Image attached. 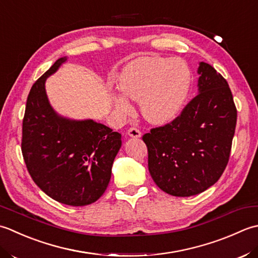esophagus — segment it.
Masks as SVG:
<instances>
[{
    "label": "esophagus",
    "instance_id": "1",
    "mask_svg": "<svg viewBox=\"0 0 258 258\" xmlns=\"http://www.w3.org/2000/svg\"><path fill=\"white\" fill-rule=\"evenodd\" d=\"M127 134L129 137H133V138H140L141 137V133L140 130H138L137 128H129V130L127 131Z\"/></svg>",
    "mask_w": 258,
    "mask_h": 258
}]
</instances>
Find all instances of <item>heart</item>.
Here are the masks:
<instances>
[{"instance_id": "1", "label": "heart", "mask_w": 258, "mask_h": 258, "mask_svg": "<svg viewBox=\"0 0 258 258\" xmlns=\"http://www.w3.org/2000/svg\"><path fill=\"white\" fill-rule=\"evenodd\" d=\"M190 85L191 72L186 62L161 56L137 57L122 68L118 77L120 92L140 101L144 118L156 125L169 123L179 115ZM124 97L118 93L112 96L120 112H128L131 108Z\"/></svg>"}]
</instances>
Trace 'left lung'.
Returning <instances> with one entry per match:
<instances>
[{"label": "left lung", "mask_w": 258, "mask_h": 258, "mask_svg": "<svg viewBox=\"0 0 258 258\" xmlns=\"http://www.w3.org/2000/svg\"><path fill=\"white\" fill-rule=\"evenodd\" d=\"M198 94L180 115L143 137L148 168L161 190L189 197L206 190L228 164L237 110L227 81L208 63H199Z\"/></svg>", "instance_id": "8db88e82"}]
</instances>
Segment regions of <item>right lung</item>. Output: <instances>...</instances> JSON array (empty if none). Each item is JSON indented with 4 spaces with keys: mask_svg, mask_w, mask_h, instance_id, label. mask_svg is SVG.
<instances>
[{
    "mask_svg": "<svg viewBox=\"0 0 258 258\" xmlns=\"http://www.w3.org/2000/svg\"><path fill=\"white\" fill-rule=\"evenodd\" d=\"M67 61L57 59L35 81L26 100L22 155L42 191L69 206H86L103 195L111 178L121 135L92 119L57 114L45 92V81Z\"/></svg>",
    "mask_w": 258,
    "mask_h": 258,
    "instance_id": "1",
    "label": "right lung"
}]
</instances>
